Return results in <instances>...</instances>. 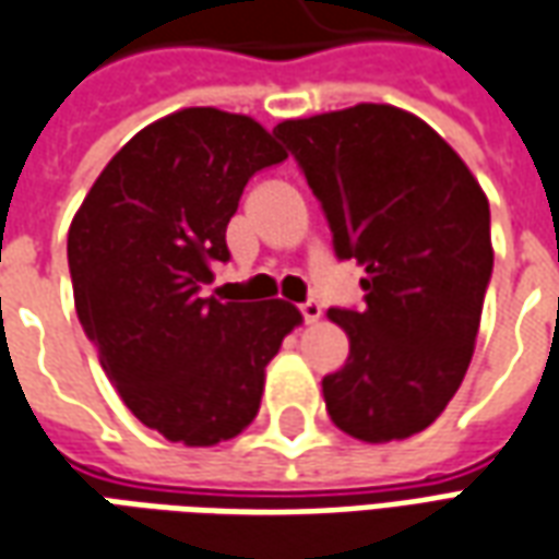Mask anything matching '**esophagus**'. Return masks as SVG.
<instances>
[{
  "mask_svg": "<svg viewBox=\"0 0 559 559\" xmlns=\"http://www.w3.org/2000/svg\"><path fill=\"white\" fill-rule=\"evenodd\" d=\"M298 310L307 324L319 322V319H322V304H319V300H307V304H300Z\"/></svg>",
  "mask_w": 559,
  "mask_h": 559,
  "instance_id": "34e87169",
  "label": "esophagus"
}]
</instances>
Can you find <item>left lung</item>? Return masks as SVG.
<instances>
[{
	"mask_svg": "<svg viewBox=\"0 0 559 559\" xmlns=\"http://www.w3.org/2000/svg\"><path fill=\"white\" fill-rule=\"evenodd\" d=\"M340 261L364 264V307L328 312L349 334L322 379L328 415L364 442L433 425L461 388L493 273L488 198L427 122L391 105L280 122Z\"/></svg>",
	"mask_w": 559,
	"mask_h": 559,
	"instance_id": "left-lung-1",
	"label": "left lung"
}]
</instances>
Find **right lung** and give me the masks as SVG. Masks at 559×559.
Instances as JSON below:
<instances>
[{
    "mask_svg": "<svg viewBox=\"0 0 559 559\" xmlns=\"http://www.w3.org/2000/svg\"><path fill=\"white\" fill-rule=\"evenodd\" d=\"M286 159L259 122L186 108L146 126L98 174L69 228L83 334L138 421L216 445L255 418L264 367L300 322L286 300L204 298L231 259L243 186Z\"/></svg>",
    "mask_w": 559,
    "mask_h": 559,
    "instance_id": "obj_1",
    "label": "right lung"
}]
</instances>
